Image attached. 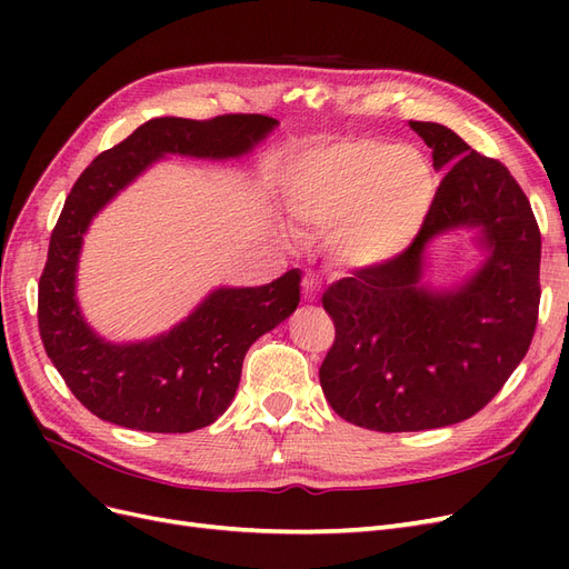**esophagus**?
Listing matches in <instances>:
<instances>
[{"label": "esophagus", "instance_id": "34e87169", "mask_svg": "<svg viewBox=\"0 0 569 569\" xmlns=\"http://www.w3.org/2000/svg\"><path fill=\"white\" fill-rule=\"evenodd\" d=\"M318 280L316 278H303V299L306 301H316L318 299Z\"/></svg>", "mask_w": 569, "mask_h": 569}]
</instances>
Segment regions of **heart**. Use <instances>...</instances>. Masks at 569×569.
Segmentation results:
<instances>
[{"label": "heart", "mask_w": 569, "mask_h": 569, "mask_svg": "<svg viewBox=\"0 0 569 569\" xmlns=\"http://www.w3.org/2000/svg\"><path fill=\"white\" fill-rule=\"evenodd\" d=\"M437 178L416 147L356 140L313 149L289 168L287 206L306 228L335 232L332 253L356 270L393 263L432 211Z\"/></svg>", "instance_id": "heart-1"}]
</instances>
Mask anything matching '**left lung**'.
Listing matches in <instances>:
<instances>
[{"mask_svg":"<svg viewBox=\"0 0 569 569\" xmlns=\"http://www.w3.org/2000/svg\"><path fill=\"white\" fill-rule=\"evenodd\" d=\"M446 173L420 237L401 258L322 295L337 327L320 387L337 416L375 432H422L472 418L525 358L539 313L541 234L493 159L441 123L410 120ZM462 231L478 266L451 286L426 278L431 247Z\"/></svg>","mask_w":569,"mask_h":569,"instance_id":"obj_1","label":"left lung"}]
</instances>
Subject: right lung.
Listing matches in <instances>:
<instances>
[{
	"label": "right lung",
	"instance_id": "right-lung-1",
	"mask_svg": "<svg viewBox=\"0 0 569 569\" xmlns=\"http://www.w3.org/2000/svg\"><path fill=\"white\" fill-rule=\"evenodd\" d=\"M274 126V118L251 113L151 118L128 140L99 153L73 184L51 232L38 320L51 363L97 418L161 435L194 432L216 422L234 399L251 343L297 311V268L263 287L220 284L170 330L134 341L101 337L78 301L84 234L123 189L168 157L242 159Z\"/></svg>",
	"mask_w": 569,
	"mask_h": 569
}]
</instances>
